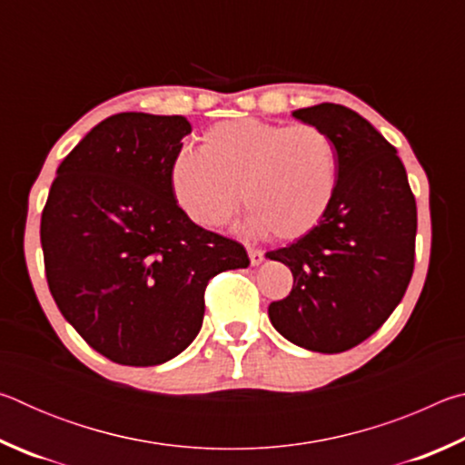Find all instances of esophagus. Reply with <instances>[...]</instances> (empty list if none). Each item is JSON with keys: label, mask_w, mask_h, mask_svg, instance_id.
Returning <instances> with one entry per match:
<instances>
[{"label": "esophagus", "mask_w": 465, "mask_h": 465, "mask_svg": "<svg viewBox=\"0 0 465 465\" xmlns=\"http://www.w3.org/2000/svg\"><path fill=\"white\" fill-rule=\"evenodd\" d=\"M248 256H250V264L252 266H258L264 261V252L258 250V248H248Z\"/></svg>", "instance_id": "1"}]
</instances>
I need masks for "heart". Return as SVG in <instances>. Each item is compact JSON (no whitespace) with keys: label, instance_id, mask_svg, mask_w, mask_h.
Masks as SVG:
<instances>
[{"label":"heart","instance_id":"1","mask_svg":"<svg viewBox=\"0 0 465 465\" xmlns=\"http://www.w3.org/2000/svg\"><path fill=\"white\" fill-rule=\"evenodd\" d=\"M170 183L194 223L223 225L243 199L248 232L293 242L316 230L332 207L338 153L313 124L223 121L204 131L199 152L183 149L174 157Z\"/></svg>","mask_w":465,"mask_h":465}]
</instances>
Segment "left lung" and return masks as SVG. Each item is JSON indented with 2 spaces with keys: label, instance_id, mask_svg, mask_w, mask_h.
<instances>
[{
  "label": "left lung",
  "instance_id": "left-lung-1",
  "mask_svg": "<svg viewBox=\"0 0 465 465\" xmlns=\"http://www.w3.org/2000/svg\"><path fill=\"white\" fill-rule=\"evenodd\" d=\"M338 153V191L322 223L266 252L293 272L291 293L269 305L277 332L316 352L349 351L380 330L414 271L416 201L396 147L341 104L299 108Z\"/></svg>",
  "mask_w": 465,
  "mask_h": 465
}]
</instances>
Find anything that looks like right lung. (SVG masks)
Segmentation results:
<instances>
[{"label":"right lung","mask_w":465,"mask_h":465,"mask_svg":"<svg viewBox=\"0 0 465 465\" xmlns=\"http://www.w3.org/2000/svg\"><path fill=\"white\" fill-rule=\"evenodd\" d=\"M193 131L184 116L121 113L57 168L41 217L45 272L69 324L119 365H160L203 326L215 274L250 264L235 240L178 207L170 168Z\"/></svg>","instance_id":"obj_1"}]
</instances>
